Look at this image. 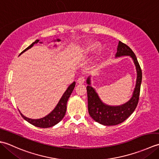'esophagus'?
<instances>
[{
	"instance_id": "1",
	"label": "esophagus",
	"mask_w": 159,
	"mask_h": 159,
	"mask_svg": "<svg viewBox=\"0 0 159 159\" xmlns=\"http://www.w3.org/2000/svg\"><path fill=\"white\" fill-rule=\"evenodd\" d=\"M85 80H86V77L84 76H81L78 79H77V82L79 84H83L84 82H85Z\"/></svg>"
}]
</instances>
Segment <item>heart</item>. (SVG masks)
<instances>
[{"label": "heart", "mask_w": 159, "mask_h": 159, "mask_svg": "<svg viewBox=\"0 0 159 159\" xmlns=\"http://www.w3.org/2000/svg\"><path fill=\"white\" fill-rule=\"evenodd\" d=\"M98 48V44L95 43H89L88 44L86 45V47H84V50L85 52H87V51H95L96 48Z\"/></svg>", "instance_id": "b5f03b06"}]
</instances>
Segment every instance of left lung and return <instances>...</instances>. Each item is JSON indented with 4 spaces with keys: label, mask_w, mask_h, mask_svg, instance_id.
<instances>
[{
    "label": "left lung",
    "mask_w": 159,
    "mask_h": 159,
    "mask_svg": "<svg viewBox=\"0 0 159 159\" xmlns=\"http://www.w3.org/2000/svg\"><path fill=\"white\" fill-rule=\"evenodd\" d=\"M129 56L133 60L137 69V77L136 86L131 99L124 104L112 106L103 103L99 99L95 90L90 86V78L88 77L86 82L87 95H88V109L90 116L99 124L104 125H115L124 122L130 116L137 108L141 84L142 80V71L135 54L128 45L119 41L116 57Z\"/></svg>",
    "instance_id": "8db88e82"
}]
</instances>
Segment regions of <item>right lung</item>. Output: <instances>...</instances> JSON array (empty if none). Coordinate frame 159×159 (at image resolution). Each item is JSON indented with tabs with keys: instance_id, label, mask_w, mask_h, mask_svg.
<instances>
[{
	"instance_id": "obj_1",
	"label": "right lung",
	"mask_w": 159,
	"mask_h": 159,
	"mask_svg": "<svg viewBox=\"0 0 159 159\" xmlns=\"http://www.w3.org/2000/svg\"><path fill=\"white\" fill-rule=\"evenodd\" d=\"M60 40H59V39H57V41H60ZM39 41H40L39 40H35L34 43H33L31 45H30V46H29L27 48H25L23 51H22L21 53L19 55V56H20L22 53L25 52L27 50L30 49V48L33 47L35 44L38 43ZM75 82H73L69 87H68L67 90H66L65 93L63 94L62 97L61 98L60 100L59 101V102H58L56 108L53 110V111L50 112L48 115L45 116L43 118L38 119H30L25 116L20 111L19 112H20L21 116H22V118H23L25 120L30 123V124L36 126V127L43 128L52 127V126L58 124V123H59L61 119L64 118V115H65V113L66 111L67 101L68 99H69L70 95H71V93H72L74 88H75Z\"/></svg>"
}]
</instances>
